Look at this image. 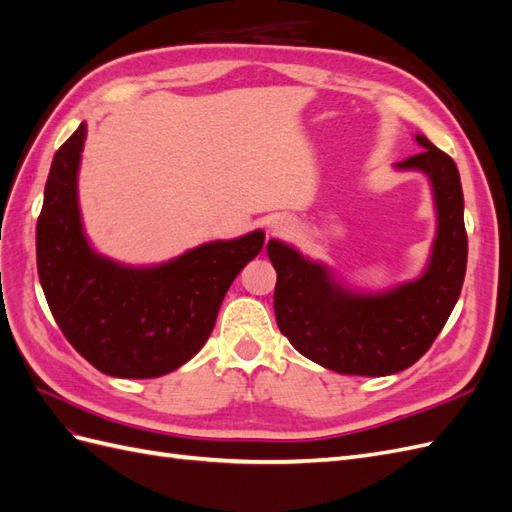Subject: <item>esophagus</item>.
Listing matches in <instances>:
<instances>
[{
  "label": "esophagus",
  "mask_w": 512,
  "mask_h": 512,
  "mask_svg": "<svg viewBox=\"0 0 512 512\" xmlns=\"http://www.w3.org/2000/svg\"><path fill=\"white\" fill-rule=\"evenodd\" d=\"M275 228H280V226H275Z\"/></svg>",
  "instance_id": "34e87169"
}]
</instances>
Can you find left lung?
I'll list each match as a JSON object with an SVG mask.
<instances>
[{"label":"left lung","mask_w":512,"mask_h":512,"mask_svg":"<svg viewBox=\"0 0 512 512\" xmlns=\"http://www.w3.org/2000/svg\"><path fill=\"white\" fill-rule=\"evenodd\" d=\"M425 149L399 162L429 175L438 209V237L427 271L416 282L378 297L346 292L329 271L292 247L269 241L277 282L275 320L307 359L354 376H389L414 365L431 348L459 299L468 265L459 170L425 136Z\"/></svg>","instance_id":"left-lung-1"}]
</instances>
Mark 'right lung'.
I'll return each mask as SVG.
<instances>
[{"mask_svg":"<svg viewBox=\"0 0 512 512\" xmlns=\"http://www.w3.org/2000/svg\"><path fill=\"white\" fill-rule=\"evenodd\" d=\"M87 126L55 153L36 226L46 303L72 348L106 376L158 378L205 346L224 294L260 254L265 232L213 241L151 269H128L91 252L76 205Z\"/></svg>","mask_w":512,"mask_h":512,"instance_id":"1","label":"right lung"}]
</instances>
